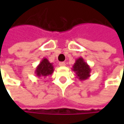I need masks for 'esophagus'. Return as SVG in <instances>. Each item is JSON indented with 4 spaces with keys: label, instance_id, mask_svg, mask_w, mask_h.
Returning <instances> with one entry per match:
<instances>
[{
    "label": "esophagus",
    "instance_id": "34e87169",
    "mask_svg": "<svg viewBox=\"0 0 124 124\" xmlns=\"http://www.w3.org/2000/svg\"><path fill=\"white\" fill-rule=\"evenodd\" d=\"M65 62H60L59 63V65L61 66V67H63V66H65Z\"/></svg>",
    "mask_w": 124,
    "mask_h": 124
}]
</instances>
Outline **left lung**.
Masks as SVG:
<instances>
[{
    "label": "left lung",
    "mask_w": 124,
    "mask_h": 124,
    "mask_svg": "<svg viewBox=\"0 0 124 124\" xmlns=\"http://www.w3.org/2000/svg\"><path fill=\"white\" fill-rule=\"evenodd\" d=\"M72 70L75 72L77 77L80 81L86 80L90 77V67L82 57H79L76 60Z\"/></svg>",
    "instance_id": "1"
}]
</instances>
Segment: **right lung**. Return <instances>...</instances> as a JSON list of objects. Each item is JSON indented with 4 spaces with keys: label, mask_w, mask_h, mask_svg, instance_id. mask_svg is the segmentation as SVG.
Here are the masks:
<instances>
[{
    "label": "right lung",
    "mask_w": 124,
    "mask_h": 124,
    "mask_svg": "<svg viewBox=\"0 0 124 124\" xmlns=\"http://www.w3.org/2000/svg\"><path fill=\"white\" fill-rule=\"evenodd\" d=\"M54 66L53 63H50V61L46 58H43L41 63L38 65L35 70V74L38 77H47L53 73Z\"/></svg>",
    "instance_id": "obj_1"
}]
</instances>
